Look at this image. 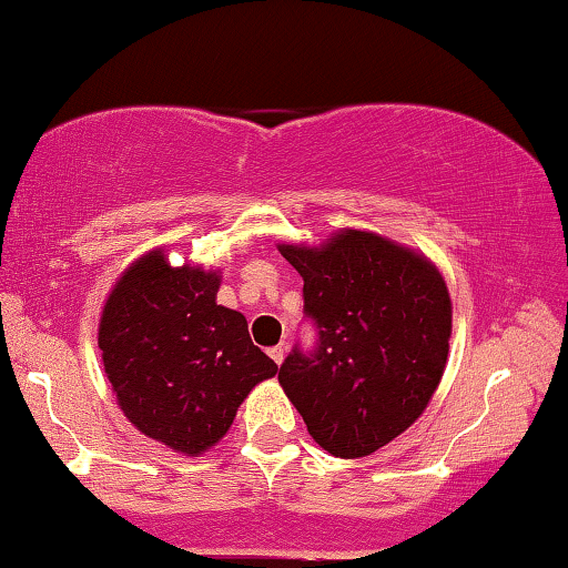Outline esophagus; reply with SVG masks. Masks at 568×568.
Listing matches in <instances>:
<instances>
[{
	"mask_svg": "<svg viewBox=\"0 0 568 568\" xmlns=\"http://www.w3.org/2000/svg\"><path fill=\"white\" fill-rule=\"evenodd\" d=\"M268 357H272V359L276 362V365H282L284 357H286V349H284L282 345H278V347H272V349H268Z\"/></svg>",
	"mask_w": 568,
	"mask_h": 568,
	"instance_id": "34e87169",
	"label": "esophagus"
}]
</instances>
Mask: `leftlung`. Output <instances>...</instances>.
I'll use <instances>...</instances> for the list:
<instances>
[{"mask_svg": "<svg viewBox=\"0 0 568 568\" xmlns=\"http://www.w3.org/2000/svg\"><path fill=\"white\" fill-rule=\"evenodd\" d=\"M304 278L317 347L278 369L306 430L337 458H365L405 433L440 385L453 304L438 266L372 231L322 246L278 244Z\"/></svg>", "mask_w": 568, "mask_h": 568, "instance_id": "8db88e82", "label": "left lung"}]
</instances>
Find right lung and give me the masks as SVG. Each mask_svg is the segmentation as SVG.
I'll use <instances>...</instances> for the list:
<instances>
[{
  "mask_svg": "<svg viewBox=\"0 0 568 568\" xmlns=\"http://www.w3.org/2000/svg\"><path fill=\"white\" fill-rule=\"evenodd\" d=\"M219 272L171 266L163 248L130 264L98 327L120 410L148 438L201 455L234 423L239 405L276 375L241 312L216 304Z\"/></svg>",
  "mask_w": 568,
  "mask_h": 568,
  "instance_id": "right-lung-1",
  "label": "right lung"
}]
</instances>
